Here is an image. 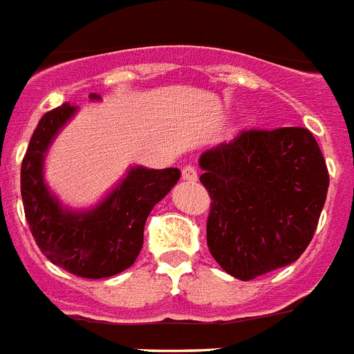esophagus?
<instances>
[{
	"label": "esophagus",
	"instance_id": "34e87169",
	"mask_svg": "<svg viewBox=\"0 0 354 354\" xmlns=\"http://www.w3.org/2000/svg\"><path fill=\"white\" fill-rule=\"evenodd\" d=\"M183 179L188 180V183H195L198 179V174H197V168L192 165L184 166L183 168Z\"/></svg>",
	"mask_w": 354,
	"mask_h": 354
}]
</instances>
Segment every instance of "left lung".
<instances>
[{
    "mask_svg": "<svg viewBox=\"0 0 354 354\" xmlns=\"http://www.w3.org/2000/svg\"><path fill=\"white\" fill-rule=\"evenodd\" d=\"M198 165L212 198L206 241L226 273L251 280L300 259L329 188L326 159L308 128H248Z\"/></svg>",
    "mask_w": 354,
    "mask_h": 354,
    "instance_id": "1",
    "label": "left lung"
}]
</instances>
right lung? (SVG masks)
Returning <instances> with one entry per match:
<instances>
[{"instance_id":"1","label":"right lung","mask_w":354,"mask_h":354,"mask_svg":"<svg viewBox=\"0 0 354 354\" xmlns=\"http://www.w3.org/2000/svg\"><path fill=\"white\" fill-rule=\"evenodd\" d=\"M74 112L75 106L61 104L37 122L21 162L23 208L37 248L52 264L83 279H106L136 262L146 218L179 180L180 171L131 168L127 179L92 212L61 209L43 183V157Z\"/></svg>"}]
</instances>
